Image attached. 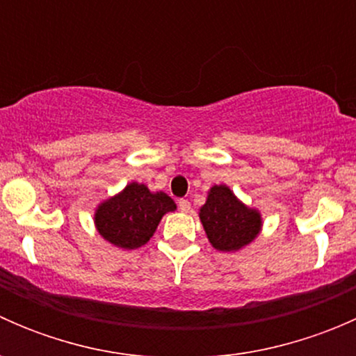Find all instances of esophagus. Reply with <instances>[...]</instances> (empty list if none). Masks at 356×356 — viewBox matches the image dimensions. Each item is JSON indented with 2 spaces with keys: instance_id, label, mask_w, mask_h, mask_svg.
Returning <instances> with one entry per match:
<instances>
[{
  "instance_id": "34e87169",
  "label": "esophagus",
  "mask_w": 356,
  "mask_h": 356,
  "mask_svg": "<svg viewBox=\"0 0 356 356\" xmlns=\"http://www.w3.org/2000/svg\"><path fill=\"white\" fill-rule=\"evenodd\" d=\"M179 210L184 211V213H188V211L191 210V203H189L188 200H179Z\"/></svg>"
}]
</instances>
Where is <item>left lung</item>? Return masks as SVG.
<instances>
[{"label":"left lung","instance_id":"left-lung-1","mask_svg":"<svg viewBox=\"0 0 356 356\" xmlns=\"http://www.w3.org/2000/svg\"><path fill=\"white\" fill-rule=\"evenodd\" d=\"M210 245L218 251H239L254 241L261 231V215L257 208L243 203L225 184L213 186L200 208Z\"/></svg>","mask_w":356,"mask_h":356}]
</instances>
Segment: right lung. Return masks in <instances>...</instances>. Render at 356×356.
Listing matches in <instances>:
<instances>
[{"mask_svg": "<svg viewBox=\"0 0 356 356\" xmlns=\"http://www.w3.org/2000/svg\"><path fill=\"white\" fill-rule=\"evenodd\" d=\"M175 201L163 191L129 182L118 195L98 204L95 225L105 241L122 250H136L155 234L161 217L175 210Z\"/></svg>", "mask_w": 356, "mask_h": 356, "instance_id": "add662e5", "label": "right lung"}]
</instances>
